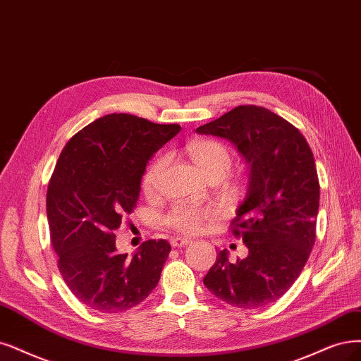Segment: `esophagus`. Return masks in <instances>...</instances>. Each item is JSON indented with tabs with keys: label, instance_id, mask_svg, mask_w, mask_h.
<instances>
[{
	"label": "esophagus",
	"instance_id": "1",
	"mask_svg": "<svg viewBox=\"0 0 361 361\" xmlns=\"http://www.w3.org/2000/svg\"><path fill=\"white\" fill-rule=\"evenodd\" d=\"M189 244H190V239H188V238H173V239H171V245L173 248L185 247V245H189Z\"/></svg>",
	"mask_w": 361,
	"mask_h": 361
}]
</instances>
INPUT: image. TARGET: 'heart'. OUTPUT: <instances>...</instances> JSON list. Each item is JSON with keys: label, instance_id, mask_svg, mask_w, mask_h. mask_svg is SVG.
<instances>
[{"label": "heart", "instance_id": "b5f03b06", "mask_svg": "<svg viewBox=\"0 0 361 361\" xmlns=\"http://www.w3.org/2000/svg\"><path fill=\"white\" fill-rule=\"evenodd\" d=\"M189 154L197 169L201 171L205 178L212 176L224 177L232 165V156L226 147L212 140L193 141L188 147ZM165 165V159L159 157L145 171L142 177V190L145 195H154L157 184ZM217 217L214 208H197L189 205H178L171 211L166 223L176 231L188 235H195L201 232L205 226Z\"/></svg>", "mask_w": 361, "mask_h": 361}]
</instances>
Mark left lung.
Masks as SVG:
<instances>
[{"instance_id": "8db88e82", "label": "left lung", "mask_w": 361, "mask_h": 361, "mask_svg": "<svg viewBox=\"0 0 361 361\" xmlns=\"http://www.w3.org/2000/svg\"><path fill=\"white\" fill-rule=\"evenodd\" d=\"M196 132L231 141L250 168L233 220L248 256L232 263L228 250L219 251L204 284L236 308L269 305L296 281L315 243L319 184L311 147L298 128L257 105H239Z\"/></svg>"}]
</instances>
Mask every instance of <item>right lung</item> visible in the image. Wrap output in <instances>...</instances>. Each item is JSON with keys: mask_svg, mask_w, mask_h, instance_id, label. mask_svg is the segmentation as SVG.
Segmentation results:
<instances>
[{"mask_svg": "<svg viewBox=\"0 0 361 361\" xmlns=\"http://www.w3.org/2000/svg\"><path fill=\"white\" fill-rule=\"evenodd\" d=\"M180 130V125L114 113L63 147L47 188L50 239L63 281L90 310L128 311L157 286L168 241L150 239L128 257L117 252L113 232L137 207L149 160Z\"/></svg>", "mask_w": 361, "mask_h": 361, "instance_id": "1", "label": "right lung"}]
</instances>
